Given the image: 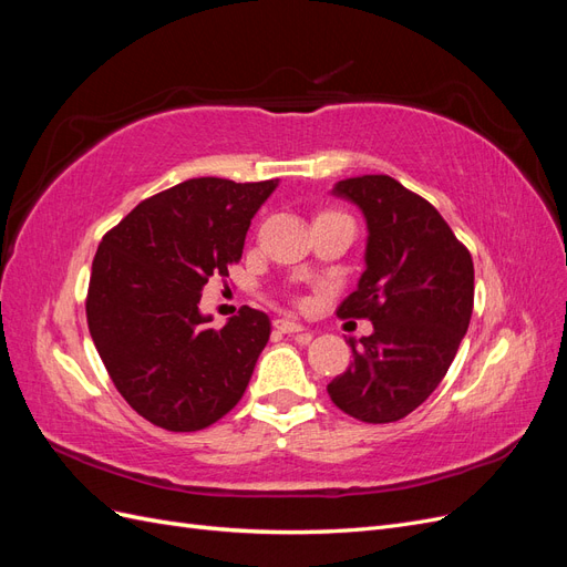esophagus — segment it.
Returning <instances> with one entry per match:
<instances>
[{
    "label": "esophagus",
    "instance_id": "esophagus-1",
    "mask_svg": "<svg viewBox=\"0 0 567 567\" xmlns=\"http://www.w3.org/2000/svg\"><path fill=\"white\" fill-rule=\"evenodd\" d=\"M274 329L281 331V333H300V331H305V326L298 323L296 319L281 317V319H274Z\"/></svg>",
    "mask_w": 567,
    "mask_h": 567
}]
</instances>
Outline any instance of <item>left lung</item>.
Listing matches in <instances>:
<instances>
[{"label":"left lung","instance_id":"8db88e82","mask_svg":"<svg viewBox=\"0 0 567 567\" xmlns=\"http://www.w3.org/2000/svg\"><path fill=\"white\" fill-rule=\"evenodd\" d=\"M333 194L367 217V269L338 317L369 319L354 362L329 383L333 404L364 423L421 406L452 367L473 315V257L444 217L388 175L342 179Z\"/></svg>","mask_w":567,"mask_h":567}]
</instances>
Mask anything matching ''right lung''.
I'll list each match as a JSON object with an SVG mask.
<instances>
[{"mask_svg":"<svg viewBox=\"0 0 567 567\" xmlns=\"http://www.w3.org/2000/svg\"><path fill=\"white\" fill-rule=\"evenodd\" d=\"M279 179H186L142 200L101 238L87 323L113 385L173 433L213 425L238 404L271 323L241 307L221 329L198 310L210 277L241 260L252 215Z\"/></svg>","mask_w":567,"mask_h":567,"instance_id":"add662e5","label":"right lung"}]
</instances>
